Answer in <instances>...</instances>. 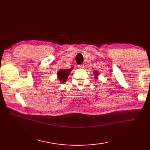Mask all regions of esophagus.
<instances>
[{"mask_svg":"<svg viewBox=\"0 0 150 150\" xmlns=\"http://www.w3.org/2000/svg\"><path fill=\"white\" fill-rule=\"evenodd\" d=\"M84 67H85L84 64H81V65H79V68H80V69H84Z\"/></svg>","mask_w":150,"mask_h":150,"instance_id":"1","label":"esophagus"}]
</instances>
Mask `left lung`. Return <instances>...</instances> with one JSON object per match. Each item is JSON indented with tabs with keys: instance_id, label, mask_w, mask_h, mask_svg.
<instances>
[{
	"instance_id": "8db88e82",
	"label": "left lung",
	"mask_w": 150,
	"mask_h": 150,
	"mask_svg": "<svg viewBox=\"0 0 150 150\" xmlns=\"http://www.w3.org/2000/svg\"><path fill=\"white\" fill-rule=\"evenodd\" d=\"M93 74L95 75H94L95 79H98V75H99V73H98V71H96V70H94V71H93Z\"/></svg>"
}]
</instances>
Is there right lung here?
<instances>
[{
    "label": "right lung",
    "mask_w": 150,
    "mask_h": 150,
    "mask_svg": "<svg viewBox=\"0 0 150 150\" xmlns=\"http://www.w3.org/2000/svg\"><path fill=\"white\" fill-rule=\"evenodd\" d=\"M73 68H74L73 67H71V68L69 69H60L59 71H57V73L58 80L60 82H63V83L64 82H66L70 72L71 71V70Z\"/></svg>",
    "instance_id": "add662e5"
}]
</instances>
